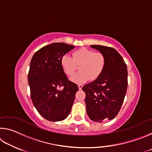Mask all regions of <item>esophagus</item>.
Returning <instances> with one entry per match:
<instances>
[{
    "label": "esophagus",
    "instance_id": "esophagus-1",
    "mask_svg": "<svg viewBox=\"0 0 152 152\" xmlns=\"http://www.w3.org/2000/svg\"><path fill=\"white\" fill-rule=\"evenodd\" d=\"M78 88H79L80 90H81V89L82 88V86H82V84H78Z\"/></svg>",
    "mask_w": 152,
    "mask_h": 152
}]
</instances>
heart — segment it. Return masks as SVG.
Here are the masks:
<instances>
[{"label": "heart", "instance_id": "1", "mask_svg": "<svg viewBox=\"0 0 152 152\" xmlns=\"http://www.w3.org/2000/svg\"><path fill=\"white\" fill-rule=\"evenodd\" d=\"M61 66L67 76H71L78 70L80 72L71 78L75 83H83L90 78L94 80L101 76L106 66V58L100 52L86 48L74 51L72 58L68 55L61 59Z\"/></svg>", "mask_w": 152, "mask_h": 152}]
</instances>
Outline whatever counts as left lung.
<instances>
[{"label": "left lung", "mask_w": 152, "mask_h": 152, "mask_svg": "<svg viewBox=\"0 0 152 152\" xmlns=\"http://www.w3.org/2000/svg\"><path fill=\"white\" fill-rule=\"evenodd\" d=\"M106 58V66L99 78L82 87L86 94V113L93 121L102 123L117 116L127 88V68L114 48L92 45Z\"/></svg>", "instance_id": "left-lung-1"}]
</instances>
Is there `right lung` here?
Here are the masks:
<instances>
[{
    "label": "right lung",
    "mask_w": 152,
    "mask_h": 152,
    "mask_svg": "<svg viewBox=\"0 0 152 152\" xmlns=\"http://www.w3.org/2000/svg\"><path fill=\"white\" fill-rule=\"evenodd\" d=\"M74 48L64 43H53L36 51L31 60L28 82L32 102L38 113L50 121L66 119L78 91L61 66V58ZM61 86L63 89L59 90Z\"/></svg>",
    "instance_id": "1"
}]
</instances>
